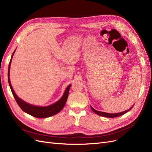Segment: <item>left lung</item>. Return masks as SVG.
Here are the masks:
<instances>
[{
	"label": "left lung",
	"instance_id": "obj_1",
	"mask_svg": "<svg viewBox=\"0 0 152 152\" xmlns=\"http://www.w3.org/2000/svg\"><path fill=\"white\" fill-rule=\"evenodd\" d=\"M133 106H134V105H133ZM133 106L129 110H126V111L122 112H120V113H106V112H99V111H97V110H96L95 109H94L93 107H91V110H93V111L95 113L98 115L103 116V117H108V118H113V117H117L121 116V115H122L126 113L127 112H129L130 110L132 109V108L133 107Z\"/></svg>",
	"mask_w": 152,
	"mask_h": 152
}]
</instances>
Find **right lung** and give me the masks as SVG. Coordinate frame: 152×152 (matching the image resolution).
Returning a JSON list of instances; mask_svg holds the SVG:
<instances>
[{"label": "right lung", "mask_w": 152, "mask_h": 152, "mask_svg": "<svg viewBox=\"0 0 152 152\" xmlns=\"http://www.w3.org/2000/svg\"><path fill=\"white\" fill-rule=\"evenodd\" d=\"M15 50L12 54V56L11 58V60L9 64V68H8V82L9 84H10V88L11 90L12 93L13 94L14 98H15L16 102H17L18 104L19 105V107L21 108L23 111L28 113L30 115L37 117V118H47L50 116L54 115L57 114L59 113L61 110L63 108L64 106H65L68 96V93L69 90H70L71 84L69 85L64 93L61 98L57 102L55 103L50 104L48 107H38V106H34L31 105L29 103H27L26 102H24L23 100L20 99L18 96L16 94V93L14 91L11 82H10V66L12 58L13 56V54L15 53Z\"/></svg>", "instance_id": "obj_1"}]
</instances>
